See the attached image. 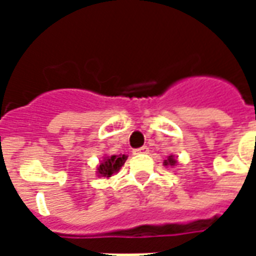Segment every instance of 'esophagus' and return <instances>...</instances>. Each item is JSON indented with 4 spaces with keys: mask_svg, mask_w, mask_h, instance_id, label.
Segmentation results:
<instances>
[{
    "mask_svg": "<svg viewBox=\"0 0 256 256\" xmlns=\"http://www.w3.org/2000/svg\"><path fill=\"white\" fill-rule=\"evenodd\" d=\"M134 152H136V154H148V152H150V148L144 145V146H141V148H138V150H136Z\"/></svg>",
    "mask_w": 256,
    "mask_h": 256,
    "instance_id": "esophagus-1",
    "label": "esophagus"
}]
</instances>
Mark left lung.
Masks as SVG:
<instances>
[{
  "label": "left lung",
  "instance_id": "1",
  "mask_svg": "<svg viewBox=\"0 0 256 256\" xmlns=\"http://www.w3.org/2000/svg\"><path fill=\"white\" fill-rule=\"evenodd\" d=\"M163 164H164V166H176V164H177V160H176L174 156L172 155L167 158V160L163 162Z\"/></svg>",
  "mask_w": 256,
  "mask_h": 256
}]
</instances>
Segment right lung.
I'll return each mask as SVG.
<instances>
[{"label": "right lung", "mask_w": 256, "mask_h": 256, "mask_svg": "<svg viewBox=\"0 0 256 256\" xmlns=\"http://www.w3.org/2000/svg\"><path fill=\"white\" fill-rule=\"evenodd\" d=\"M128 159L126 155H112L106 156L102 162H100V164L97 167V174L98 177L110 178L114 176L115 172L120 170V167L124 164V162Z\"/></svg>", "instance_id": "add662e5"}]
</instances>
